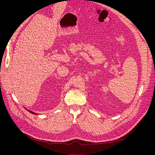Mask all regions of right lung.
<instances>
[{"label":"right lung","instance_id":"add662e5","mask_svg":"<svg viewBox=\"0 0 155 155\" xmlns=\"http://www.w3.org/2000/svg\"><path fill=\"white\" fill-rule=\"evenodd\" d=\"M28 111H29V112H31V113H32V114H36V113H35V112H32V111H31V110H28V109H27L26 108H25Z\"/></svg>","mask_w":155,"mask_h":155}]
</instances>
